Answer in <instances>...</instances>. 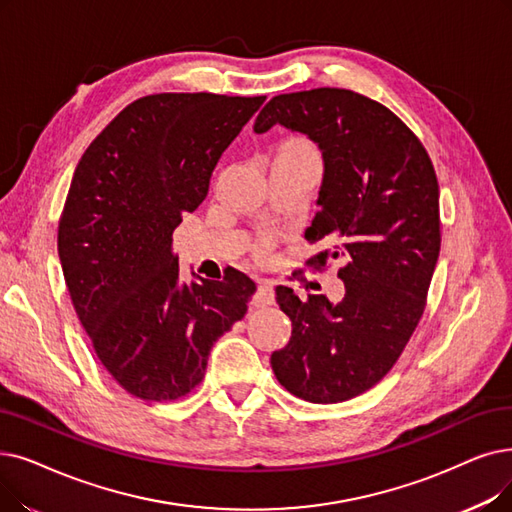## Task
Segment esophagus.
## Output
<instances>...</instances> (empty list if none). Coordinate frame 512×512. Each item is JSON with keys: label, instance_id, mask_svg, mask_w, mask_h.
Here are the masks:
<instances>
[{"label": "esophagus", "instance_id": "esophagus-1", "mask_svg": "<svg viewBox=\"0 0 512 512\" xmlns=\"http://www.w3.org/2000/svg\"><path fill=\"white\" fill-rule=\"evenodd\" d=\"M251 303H253V307H268V305H272L274 303V288H272V284L261 280L257 284V293L253 295Z\"/></svg>", "mask_w": 512, "mask_h": 512}]
</instances>
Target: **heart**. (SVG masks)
<instances>
[{
  "label": "heart",
  "instance_id": "b5f03b06",
  "mask_svg": "<svg viewBox=\"0 0 512 512\" xmlns=\"http://www.w3.org/2000/svg\"><path fill=\"white\" fill-rule=\"evenodd\" d=\"M280 152H297V154H311L314 148L309 146V142H305L303 138H293V140H286L280 148Z\"/></svg>",
  "mask_w": 512,
  "mask_h": 512
}]
</instances>
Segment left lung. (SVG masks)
Listing matches in <instances>:
<instances>
[{
    "mask_svg": "<svg viewBox=\"0 0 512 512\" xmlns=\"http://www.w3.org/2000/svg\"><path fill=\"white\" fill-rule=\"evenodd\" d=\"M274 125L305 133L322 152L318 211L305 238L330 244L309 263L343 259L345 297L301 299L278 286L293 332L272 353V370L305 402L337 404L383 379L425 311L441 247L437 175L425 146L387 106L351 90L274 96L253 129Z\"/></svg>",
    "mask_w": 512,
    "mask_h": 512,
    "instance_id": "8db88e82",
    "label": "left lung"
}]
</instances>
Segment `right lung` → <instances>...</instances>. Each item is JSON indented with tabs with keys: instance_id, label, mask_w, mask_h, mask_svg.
<instances>
[{
	"instance_id": "obj_1",
	"label": "right lung",
	"mask_w": 512,
	"mask_h": 512,
	"mask_svg": "<svg viewBox=\"0 0 512 512\" xmlns=\"http://www.w3.org/2000/svg\"><path fill=\"white\" fill-rule=\"evenodd\" d=\"M265 96L154 94L131 102L83 152L58 226L81 326L131 395L184 397L213 343L244 318L255 282L180 278L173 230L205 201L224 150Z\"/></svg>"
}]
</instances>
